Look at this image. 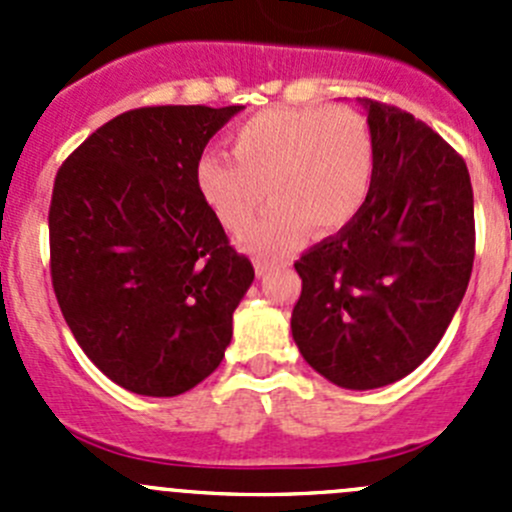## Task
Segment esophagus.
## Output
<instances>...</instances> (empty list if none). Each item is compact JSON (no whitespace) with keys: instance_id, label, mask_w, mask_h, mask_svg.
Returning a JSON list of instances; mask_svg holds the SVG:
<instances>
[{"instance_id":"esophagus-1","label":"esophagus","mask_w":512,"mask_h":512,"mask_svg":"<svg viewBox=\"0 0 512 512\" xmlns=\"http://www.w3.org/2000/svg\"><path fill=\"white\" fill-rule=\"evenodd\" d=\"M255 272H257V277H267L270 272H275V265L267 260H260V257H255Z\"/></svg>"}]
</instances>
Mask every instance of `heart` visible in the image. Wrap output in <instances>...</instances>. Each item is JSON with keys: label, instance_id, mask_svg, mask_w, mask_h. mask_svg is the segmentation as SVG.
Listing matches in <instances>:
<instances>
[{"label": "heart", "instance_id": "b5f03b06", "mask_svg": "<svg viewBox=\"0 0 512 512\" xmlns=\"http://www.w3.org/2000/svg\"><path fill=\"white\" fill-rule=\"evenodd\" d=\"M232 156L203 153L195 165L200 195L250 250L275 252L314 232L344 227L366 203L374 178V138L354 108L275 106L230 133Z\"/></svg>", "mask_w": 512, "mask_h": 512}]
</instances>
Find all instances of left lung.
<instances>
[{"mask_svg": "<svg viewBox=\"0 0 512 512\" xmlns=\"http://www.w3.org/2000/svg\"><path fill=\"white\" fill-rule=\"evenodd\" d=\"M374 138L366 203L304 252L292 337L342 389H379L416 369L446 334L476 257L463 158L423 121L359 98Z\"/></svg>", "mask_w": 512, "mask_h": 512, "instance_id": "left-lung-1", "label": "left lung"}]
</instances>
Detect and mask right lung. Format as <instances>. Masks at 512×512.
<instances>
[{
  "label": "right lung",
  "mask_w": 512,
  "mask_h": 512,
  "mask_svg": "<svg viewBox=\"0 0 512 512\" xmlns=\"http://www.w3.org/2000/svg\"><path fill=\"white\" fill-rule=\"evenodd\" d=\"M242 106H146L59 168L51 285L84 354L123 389L178 396L208 379L255 280L200 195L195 165Z\"/></svg>",
  "instance_id": "add662e5"
}]
</instances>
